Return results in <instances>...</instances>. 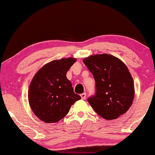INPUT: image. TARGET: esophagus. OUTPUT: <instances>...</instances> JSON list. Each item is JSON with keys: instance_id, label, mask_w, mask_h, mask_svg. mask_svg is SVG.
Instances as JSON below:
<instances>
[{"instance_id": "34e87169", "label": "esophagus", "mask_w": 155, "mask_h": 155, "mask_svg": "<svg viewBox=\"0 0 155 155\" xmlns=\"http://www.w3.org/2000/svg\"><path fill=\"white\" fill-rule=\"evenodd\" d=\"M86 97H87V94H86L85 92L82 93V94H81V97L82 100H84V99H86Z\"/></svg>"}]
</instances>
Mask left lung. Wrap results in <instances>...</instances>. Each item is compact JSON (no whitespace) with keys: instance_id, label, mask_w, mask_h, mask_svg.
<instances>
[{"instance_id":"8db88e82","label":"left lung","mask_w":155,"mask_h":155,"mask_svg":"<svg viewBox=\"0 0 155 155\" xmlns=\"http://www.w3.org/2000/svg\"><path fill=\"white\" fill-rule=\"evenodd\" d=\"M83 62L95 81V94L87 99L94 111L107 120L127 112L134 100V86L126 65L108 54L91 55Z\"/></svg>"}]
</instances>
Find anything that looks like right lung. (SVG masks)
Instances as JSON below:
<instances>
[{
  "instance_id": "right-lung-1",
  "label": "right lung",
  "mask_w": 155,
  "mask_h": 155,
  "mask_svg": "<svg viewBox=\"0 0 155 155\" xmlns=\"http://www.w3.org/2000/svg\"><path fill=\"white\" fill-rule=\"evenodd\" d=\"M76 61L68 58L53 61L41 68L29 85V105L35 115L45 123H56L68 114L81 99L74 92L66 73Z\"/></svg>"
}]
</instances>
